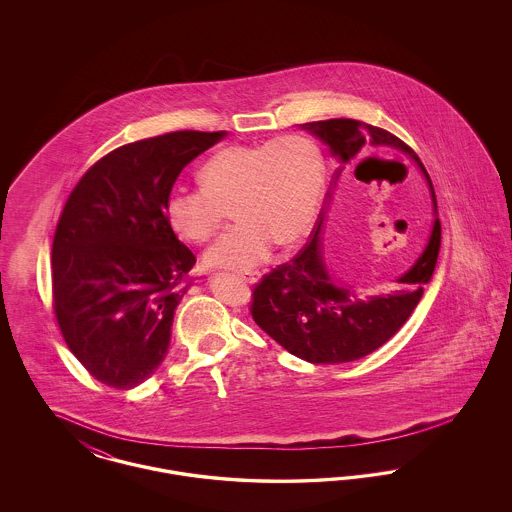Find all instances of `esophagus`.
Masks as SVG:
<instances>
[{
    "label": "esophagus",
    "instance_id": "1",
    "mask_svg": "<svg viewBox=\"0 0 512 512\" xmlns=\"http://www.w3.org/2000/svg\"><path fill=\"white\" fill-rule=\"evenodd\" d=\"M242 280H245V282H249V284H255V282H259V272H240L238 274Z\"/></svg>",
    "mask_w": 512,
    "mask_h": 512
}]
</instances>
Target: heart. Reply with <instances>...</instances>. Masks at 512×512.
Masks as SVG:
<instances>
[{
    "mask_svg": "<svg viewBox=\"0 0 512 512\" xmlns=\"http://www.w3.org/2000/svg\"><path fill=\"white\" fill-rule=\"evenodd\" d=\"M201 188H172L165 217L186 242H207L230 207L234 219L205 253L211 267L247 270L267 261L274 244L295 245L317 219L324 161L303 134L263 144L222 147L199 169Z\"/></svg>",
    "mask_w": 512,
    "mask_h": 512,
    "instance_id": "heart-1",
    "label": "heart"
}]
</instances>
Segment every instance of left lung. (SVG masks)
I'll list each match as a JSON object with an SVG mask.
<instances>
[{"label":"left lung","mask_w":512,"mask_h":512,"mask_svg":"<svg viewBox=\"0 0 512 512\" xmlns=\"http://www.w3.org/2000/svg\"><path fill=\"white\" fill-rule=\"evenodd\" d=\"M301 128L315 134L340 159L338 176L368 147L403 151L424 172L436 211L428 244L390 292L365 297L353 286L332 278L322 257L320 230L324 219L290 263L265 274L253 288L251 317L286 351L313 365L349 363L393 338L411 317L430 282L441 244L436 194L413 149L384 128L353 119L305 122Z\"/></svg>","instance_id":"1"}]
</instances>
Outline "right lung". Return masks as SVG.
I'll list each match as a JSON object with an SVG mask.
<instances>
[{
	"instance_id": "obj_1",
	"label": "right lung",
	"mask_w": 512,
	"mask_h": 512,
	"mask_svg": "<svg viewBox=\"0 0 512 512\" xmlns=\"http://www.w3.org/2000/svg\"><path fill=\"white\" fill-rule=\"evenodd\" d=\"M226 132L180 130L117 147L78 180L51 247L53 311L101 384L132 390L163 363L195 255L165 201L178 174Z\"/></svg>"
}]
</instances>
